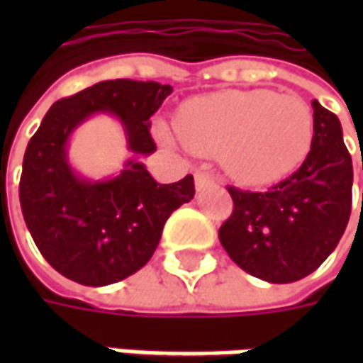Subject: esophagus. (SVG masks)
Masks as SVG:
<instances>
[{
	"mask_svg": "<svg viewBox=\"0 0 363 363\" xmlns=\"http://www.w3.org/2000/svg\"><path fill=\"white\" fill-rule=\"evenodd\" d=\"M213 182V179L208 173H196L194 174V184H196V190L208 189Z\"/></svg>",
	"mask_w": 363,
	"mask_h": 363,
	"instance_id": "esophagus-1",
	"label": "esophagus"
}]
</instances>
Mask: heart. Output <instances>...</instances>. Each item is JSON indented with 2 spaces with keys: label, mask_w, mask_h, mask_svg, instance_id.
Listing matches in <instances>:
<instances>
[{
  "label": "heart",
  "mask_w": 363,
  "mask_h": 363,
  "mask_svg": "<svg viewBox=\"0 0 363 363\" xmlns=\"http://www.w3.org/2000/svg\"><path fill=\"white\" fill-rule=\"evenodd\" d=\"M179 134L198 155H220L223 171L247 186L272 184L296 171L311 150L309 103L270 89L221 91L184 104Z\"/></svg>",
  "instance_id": "obj_1"
}]
</instances>
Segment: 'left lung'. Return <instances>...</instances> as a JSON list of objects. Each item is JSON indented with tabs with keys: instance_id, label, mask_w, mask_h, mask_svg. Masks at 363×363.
Segmentation results:
<instances>
[{
	"instance_id": "obj_1",
	"label": "left lung",
	"mask_w": 363,
	"mask_h": 363,
	"mask_svg": "<svg viewBox=\"0 0 363 363\" xmlns=\"http://www.w3.org/2000/svg\"><path fill=\"white\" fill-rule=\"evenodd\" d=\"M311 151L289 179L267 192L229 186L233 213L220 241L237 267L270 284H289L315 272L348 225L352 157L336 114L313 99Z\"/></svg>"
}]
</instances>
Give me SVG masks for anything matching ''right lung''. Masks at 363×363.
Returning a JSON list of instances; mask_svg holds the SVG:
<instances>
[{"instance_id": "add662e5", "label": "right lung", "mask_w": 363, "mask_h": 363, "mask_svg": "<svg viewBox=\"0 0 363 363\" xmlns=\"http://www.w3.org/2000/svg\"><path fill=\"white\" fill-rule=\"evenodd\" d=\"M171 85L111 79L50 106L25 151L19 200L38 251L62 276L83 286H108L135 274L153 257L169 216L194 198V179L159 184L140 157L157 150L151 116ZM111 113L133 157L118 175L87 179L67 157L83 121Z\"/></svg>"}]
</instances>
